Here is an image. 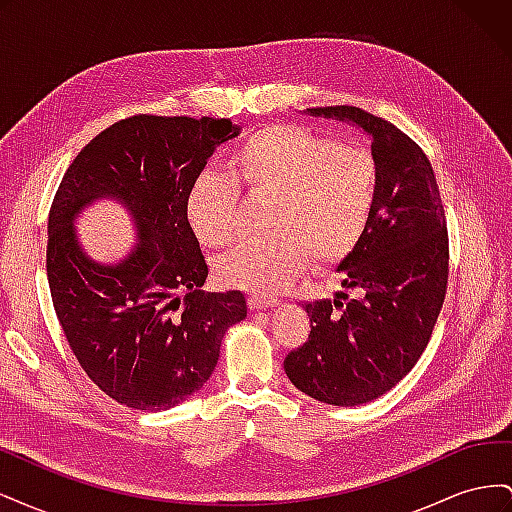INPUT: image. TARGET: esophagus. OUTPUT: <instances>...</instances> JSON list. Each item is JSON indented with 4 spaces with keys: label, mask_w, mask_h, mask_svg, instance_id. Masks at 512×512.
Instances as JSON below:
<instances>
[{
    "label": "esophagus",
    "mask_w": 512,
    "mask_h": 512,
    "mask_svg": "<svg viewBox=\"0 0 512 512\" xmlns=\"http://www.w3.org/2000/svg\"><path fill=\"white\" fill-rule=\"evenodd\" d=\"M247 303H250V309H269V307L280 305V299L267 297V294H252V297L247 299Z\"/></svg>",
    "instance_id": "esophagus-1"
}]
</instances>
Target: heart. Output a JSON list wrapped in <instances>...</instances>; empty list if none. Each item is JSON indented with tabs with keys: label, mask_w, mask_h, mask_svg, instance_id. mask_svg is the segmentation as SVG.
Here are the masks:
<instances>
[{
	"label": "heart",
	"mask_w": 512,
	"mask_h": 512,
	"mask_svg": "<svg viewBox=\"0 0 512 512\" xmlns=\"http://www.w3.org/2000/svg\"><path fill=\"white\" fill-rule=\"evenodd\" d=\"M230 170L247 196L273 200L267 215L273 237L239 245L215 262V275L226 286L280 290L309 262L316 269L339 265L361 245L376 209L378 166L371 153L339 147L290 123L247 136ZM236 184L203 175L192 185L185 220L203 247H222L235 237Z\"/></svg>",
	"instance_id": "heart-1"
}]
</instances>
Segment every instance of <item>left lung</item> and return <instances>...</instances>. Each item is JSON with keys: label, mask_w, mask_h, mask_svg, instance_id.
I'll list each match as a JSON object with an SVG mask.
<instances>
[{"label": "left lung", "mask_w": 512, "mask_h": 512, "mask_svg": "<svg viewBox=\"0 0 512 512\" xmlns=\"http://www.w3.org/2000/svg\"><path fill=\"white\" fill-rule=\"evenodd\" d=\"M307 115L348 121L371 138L378 198L356 252L339 262L342 286L356 290L305 305L307 342L284 369L309 397L361 406L404 378L427 348L448 282V235L436 175L408 134L356 106L307 108Z\"/></svg>", "instance_id": "obj_1"}]
</instances>
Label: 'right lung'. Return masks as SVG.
Returning <instances> with one entry per match:
<instances>
[{
  "label": "right lung",
  "mask_w": 512,
  "mask_h": 512,
  "mask_svg": "<svg viewBox=\"0 0 512 512\" xmlns=\"http://www.w3.org/2000/svg\"><path fill=\"white\" fill-rule=\"evenodd\" d=\"M230 119L134 115L74 158L49 213L46 277L64 335L85 374L117 404L160 412L203 384L220 344L247 316L241 290L205 292L209 267L185 200ZM127 207L137 245L113 266L83 250L73 224L98 199Z\"/></svg>",
  "instance_id": "right-lung-1"
}]
</instances>
